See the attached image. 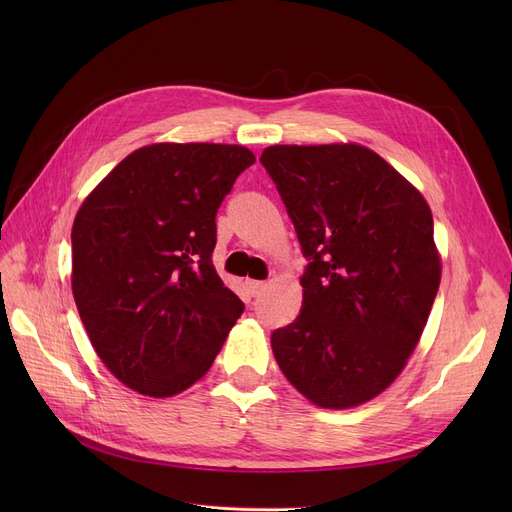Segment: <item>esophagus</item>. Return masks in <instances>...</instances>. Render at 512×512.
Returning <instances> with one entry per match:
<instances>
[{
	"label": "esophagus",
	"mask_w": 512,
	"mask_h": 512,
	"mask_svg": "<svg viewBox=\"0 0 512 512\" xmlns=\"http://www.w3.org/2000/svg\"><path fill=\"white\" fill-rule=\"evenodd\" d=\"M247 286H249V292L253 294V297H259V294L267 288V284H265V282H255V280H249V282H247Z\"/></svg>",
	"instance_id": "34e87169"
}]
</instances>
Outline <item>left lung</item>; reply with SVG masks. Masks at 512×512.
<instances>
[{"instance_id": "1", "label": "left lung", "mask_w": 512, "mask_h": 512, "mask_svg": "<svg viewBox=\"0 0 512 512\" xmlns=\"http://www.w3.org/2000/svg\"><path fill=\"white\" fill-rule=\"evenodd\" d=\"M270 172L309 265L301 315L272 334L286 380L321 409L382 394L419 344L442 278L432 209L357 143L272 145Z\"/></svg>"}]
</instances>
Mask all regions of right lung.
Here are the masks:
<instances>
[{"label":"right lung","instance_id":"right-lung-1","mask_svg":"<svg viewBox=\"0 0 512 512\" xmlns=\"http://www.w3.org/2000/svg\"><path fill=\"white\" fill-rule=\"evenodd\" d=\"M251 149L153 143L80 205L72 294L97 357L130 390L168 398L209 371L242 313L211 263L215 213Z\"/></svg>","mask_w":512,"mask_h":512}]
</instances>
